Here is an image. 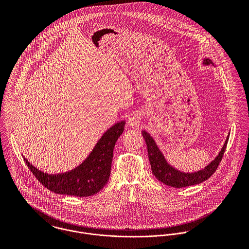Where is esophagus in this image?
I'll return each instance as SVG.
<instances>
[{"instance_id": "1", "label": "esophagus", "mask_w": 249, "mask_h": 249, "mask_svg": "<svg viewBox=\"0 0 249 249\" xmlns=\"http://www.w3.org/2000/svg\"><path fill=\"white\" fill-rule=\"evenodd\" d=\"M127 124L129 126H138L140 124V119L136 115H131L127 120Z\"/></svg>"}]
</instances>
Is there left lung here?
Wrapping results in <instances>:
<instances>
[{"label":"left lung","instance_id":"obj_1","mask_svg":"<svg viewBox=\"0 0 249 249\" xmlns=\"http://www.w3.org/2000/svg\"><path fill=\"white\" fill-rule=\"evenodd\" d=\"M204 64L209 65L213 64V62L206 58L204 59ZM142 137L146 143L147 147V153H148V159L151 166L152 174L154 177L157 178L159 181L164 183L167 186L175 187V188H182V187H188L193 186L196 184L202 183L203 181L207 180L213 175L215 170L217 169L219 162L221 161L227 142L229 139V136L226 138L225 143L223 147L221 148L220 152L216 156V158L211 162L204 170H201L196 173L193 174H185L182 172H179L178 170L174 169L172 166H170L166 159L164 158L163 154L159 150L157 144L154 142V140L150 137V135L146 131H142Z\"/></svg>","mask_w":249,"mask_h":249}]
</instances>
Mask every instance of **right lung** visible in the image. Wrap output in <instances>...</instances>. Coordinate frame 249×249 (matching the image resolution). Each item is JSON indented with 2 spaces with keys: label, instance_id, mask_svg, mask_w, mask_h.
<instances>
[{
  "label": "right lung",
  "instance_id": "1",
  "mask_svg": "<svg viewBox=\"0 0 249 249\" xmlns=\"http://www.w3.org/2000/svg\"><path fill=\"white\" fill-rule=\"evenodd\" d=\"M125 123L120 122L110 127L94 147L88 158L77 168L61 175H48L34 167L24 156L27 166L36 179L48 190L60 195L79 197L90 196L100 192L110 177L113 150Z\"/></svg>",
  "mask_w": 249,
  "mask_h": 249
}]
</instances>
